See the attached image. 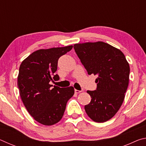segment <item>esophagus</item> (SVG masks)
Masks as SVG:
<instances>
[{"label":"esophagus","instance_id":"obj_1","mask_svg":"<svg viewBox=\"0 0 146 146\" xmlns=\"http://www.w3.org/2000/svg\"><path fill=\"white\" fill-rule=\"evenodd\" d=\"M81 92V91H79V90H75V93L76 94H78L80 93Z\"/></svg>","mask_w":146,"mask_h":146}]
</instances>
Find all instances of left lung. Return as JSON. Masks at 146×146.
Returning a JSON list of instances; mask_svg holds the SVG:
<instances>
[{
  "label": "left lung",
  "instance_id": "obj_1",
  "mask_svg": "<svg viewBox=\"0 0 146 146\" xmlns=\"http://www.w3.org/2000/svg\"><path fill=\"white\" fill-rule=\"evenodd\" d=\"M75 51L88 75H97V90L88 91L90 103L85 106L88 117L104 122L118 112L129 84V65L120 49L104 42L75 44Z\"/></svg>",
  "mask_w": 146,
  "mask_h": 146
}]
</instances>
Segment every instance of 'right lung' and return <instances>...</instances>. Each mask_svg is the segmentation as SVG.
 Listing matches in <instances>:
<instances>
[{
  "instance_id": "add662e5",
  "label": "right lung",
  "mask_w": 146,
  "mask_h": 146,
  "mask_svg": "<svg viewBox=\"0 0 146 146\" xmlns=\"http://www.w3.org/2000/svg\"><path fill=\"white\" fill-rule=\"evenodd\" d=\"M72 48L71 45L38 49L20 66L17 85L22 101L31 117L41 124L52 125L58 122L75 93L72 86L52 88L50 84L51 81L59 80L55 74L58 58Z\"/></svg>"
}]
</instances>
